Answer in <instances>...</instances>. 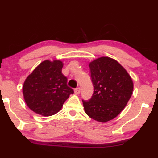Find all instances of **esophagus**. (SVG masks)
Wrapping results in <instances>:
<instances>
[{"instance_id": "obj_1", "label": "esophagus", "mask_w": 158, "mask_h": 158, "mask_svg": "<svg viewBox=\"0 0 158 158\" xmlns=\"http://www.w3.org/2000/svg\"><path fill=\"white\" fill-rule=\"evenodd\" d=\"M80 91H81L80 87H77V88L74 89V93H75L76 94H79Z\"/></svg>"}]
</instances>
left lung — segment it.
<instances>
[{
	"instance_id": "left-lung-1",
	"label": "left lung",
	"mask_w": 158,
	"mask_h": 158,
	"mask_svg": "<svg viewBox=\"0 0 158 158\" xmlns=\"http://www.w3.org/2000/svg\"><path fill=\"white\" fill-rule=\"evenodd\" d=\"M89 67L94 91L90 99H82L85 111L91 118L107 122L127 105L133 82L126 70L113 59L100 57L91 62Z\"/></svg>"
}]
</instances>
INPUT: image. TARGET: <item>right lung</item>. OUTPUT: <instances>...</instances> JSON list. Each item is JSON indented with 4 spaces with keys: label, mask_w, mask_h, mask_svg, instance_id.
Segmentation results:
<instances>
[{
    "label": "right lung",
    "mask_w": 158,
    "mask_h": 158,
    "mask_svg": "<svg viewBox=\"0 0 158 158\" xmlns=\"http://www.w3.org/2000/svg\"><path fill=\"white\" fill-rule=\"evenodd\" d=\"M60 60L41 62L26 78L23 94L28 107L35 113L49 116L60 111L64 102L73 94L62 73Z\"/></svg>",
    "instance_id": "right-lung-1"
}]
</instances>
